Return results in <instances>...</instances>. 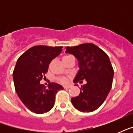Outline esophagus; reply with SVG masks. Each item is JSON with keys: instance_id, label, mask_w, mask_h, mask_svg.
Here are the masks:
<instances>
[{"instance_id": "obj_1", "label": "esophagus", "mask_w": 133, "mask_h": 133, "mask_svg": "<svg viewBox=\"0 0 133 133\" xmlns=\"http://www.w3.org/2000/svg\"><path fill=\"white\" fill-rule=\"evenodd\" d=\"M70 88H71V85H65V86H64L65 89H68Z\"/></svg>"}]
</instances>
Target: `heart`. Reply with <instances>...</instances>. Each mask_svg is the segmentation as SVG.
I'll use <instances>...</instances> for the list:
<instances>
[{
	"label": "heart",
	"instance_id": "heart-1",
	"mask_svg": "<svg viewBox=\"0 0 133 133\" xmlns=\"http://www.w3.org/2000/svg\"><path fill=\"white\" fill-rule=\"evenodd\" d=\"M70 56H64L63 57V61L68 58ZM57 81H58V83H61V84H67V83H68V79L66 78V77H59V78H57Z\"/></svg>",
	"mask_w": 133,
	"mask_h": 133
}]
</instances>
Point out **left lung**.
<instances>
[{"label":"left lung","instance_id":"1","mask_svg":"<svg viewBox=\"0 0 133 133\" xmlns=\"http://www.w3.org/2000/svg\"><path fill=\"white\" fill-rule=\"evenodd\" d=\"M66 53L73 54L79 61L80 70L75 77V83L81 85L79 96L71 101L81 112H92L100 107L111 90L114 70L109 57L104 51L93 43H83L66 47Z\"/></svg>","mask_w":133,"mask_h":133}]
</instances>
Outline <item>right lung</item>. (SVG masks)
<instances>
[{
  "instance_id": "1",
  "label": "right lung",
  "mask_w": 133,
  "mask_h": 133,
  "mask_svg": "<svg viewBox=\"0 0 133 133\" xmlns=\"http://www.w3.org/2000/svg\"><path fill=\"white\" fill-rule=\"evenodd\" d=\"M62 48V46H34L18 59L13 72L14 87L20 99L32 112L43 114L50 111L54 105L56 94L63 89L53 82L48 88L40 83L48 72L49 64L60 54Z\"/></svg>"
}]
</instances>
